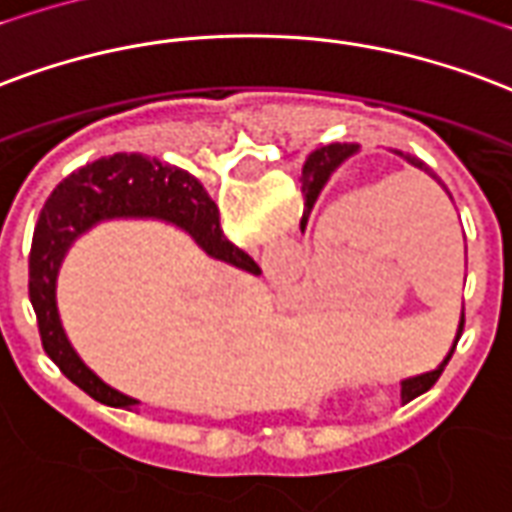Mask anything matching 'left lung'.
Masks as SVG:
<instances>
[{
	"mask_svg": "<svg viewBox=\"0 0 512 512\" xmlns=\"http://www.w3.org/2000/svg\"><path fill=\"white\" fill-rule=\"evenodd\" d=\"M352 151H355V146H350V143H344V146H342V143H331V146H323V149H317V151H312V154H309V160H306V165H304L306 206L312 208V203L317 200V195H320V189H323V184L328 181V176L333 173V168H336V165H339L344 157H350ZM399 154L404 157V160L410 162V165H415V168H420V170H426L429 176H434V173H431V168H426V165H423L418 157H412V154H404V151H399ZM434 179H437V176H434ZM301 227H306V214H304V219H301ZM461 331H464V317H461V325H458V336H461ZM456 342H458V339H456ZM453 350H456V344H453ZM453 350H450V355H453ZM450 355L445 358V361H442V366H439V369H434V372L420 374V377H415V380L404 382V388H401V391H404V393L429 391L431 385L439 380L442 369L448 366Z\"/></svg>",
	"mask_w": 512,
	"mask_h": 512,
	"instance_id": "1",
	"label": "left lung"
}]
</instances>
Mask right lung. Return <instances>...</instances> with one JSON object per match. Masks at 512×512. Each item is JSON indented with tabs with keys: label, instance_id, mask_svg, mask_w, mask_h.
Here are the masks:
<instances>
[{
	"label": "right lung",
	"instance_id": "add662e5",
	"mask_svg": "<svg viewBox=\"0 0 512 512\" xmlns=\"http://www.w3.org/2000/svg\"><path fill=\"white\" fill-rule=\"evenodd\" d=\"M108 217H160L189 230L208 255L230 266L260 274L252 257L233 246L219 227L217 203L208 198L192 173L143 154H113L75 170L45 200L29 255V301L37 314L43 350L70 382L108 407H138L140 401L113 391L92 374L59 323L56 312V271L64 249L78 233Z\"/></svg>",
	"mask_w": 512,
	"mask_h": 512
}]
</instances>
